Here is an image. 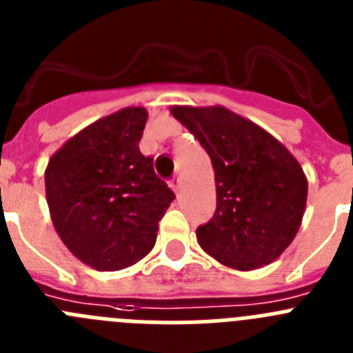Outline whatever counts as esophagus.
I'll list each match as a JSON object with an SVG mask.
<instances>
[{"label":"esophagus","instance_id":"34e87169","mask_svg":"<svg viewBox=\"0 0 353 353\" xmlns=\"http://www.w3.org/2000/svg\"><path fill=\"white\" fill-rule=\"evenodd\" d=\"M171 189H173L174 194L179 196L180 190H182V179H180V176H174V179L171 180Z\"/></svg>","mask_w":353,"mask_h":353}]
</instances>
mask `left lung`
<instances>
[{
	"label": "left lung",
	"instance_id": "obj_1",
	"mask_svg": "<svg viewBox=\"0 0 353 353\" xmlns=\"http://www.w3.org/2000/svg\"><path fill=\"white\" fill-rule=\"evenodd\" d=\"M212 159L216 210L199 225L203 250L238 271L271 264L303 222L308 180L301 164L261 125L225 106H171Z\"/></svg>",
	"mask_w": 353,
	"mask_h": 353
}]
</instances>
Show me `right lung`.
<instances>
[{
	"instance_id": "add662e5",
	"label": "right lung",
	"mask_w": 353,
	"mask_h": 353,
	"mask_svg": "<svg viewBox=\"0 0 353 353\" xmlns=\"http://www.w3.org/2000/svg\"><path fill=\"white\" fill-rule=\"evenodd\" d=\"M148 112L128 106L71 137L45 170L52 224L68 250L98 271L137 264L154 248L174 194L140 152Z\"/></svg>"
}]
</instances>
